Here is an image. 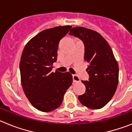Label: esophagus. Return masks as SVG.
Instances as JSON below:
<instances>
[{
	"instance_id": "1",
	"label": "esophagus",
	"mask_w": 132,
	"mask_h": 132,
	"mask_svg": "<svg viewBox=\"0 0 132 132\" xmlns=\"http://www.w3.org/2000/svg\"><path fill=\"white\" fill-rule=\"evenodd\" d=\"M72 78H73V82H80V78L78 76L76 75H72Z\"/></svg>"
}]
</instances>
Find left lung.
Listing matches in <instances>:
<instances>
[{
	"mask_svg": "<svg viewBox=\"0 0 132 132\" xmlns=\"http://www.w3.org/2000/svg\"><path fill=\"white\" fill-rule=\"evenodd\" d=\"M69 34L83 41L84 60L88 64L89 81H82L86 92L78 96V100L87 108H102L110 101L117 89L118 64L107 41L97 32L76 26L70 30Z\"/></svg>",
	"mask_w": 132,
	"mask_h": 132,
	"instance_id": "1",
	"label": "left lung"
}]
</instances>
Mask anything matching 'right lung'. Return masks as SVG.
Masks as SVG:
<instances>
[{
	"label": "right lung",
	"instance_id": "1",
	"mask_svg": "<svg viewBox=\"0 0 132 132\" xmlns=\"http://www.w3.org/2000/svg\"><path fill=\"white\" fill-rule=\"evenodd\" d=\"M71 28L64 26L44 30L28 41L22 54L20 71L23 91L30 104L41 112L60 107L72 84L70 72H52L60 40Z\"/></svg>",
	"mask_w": 132,
	"mask_h": 132
}]
</instances>
